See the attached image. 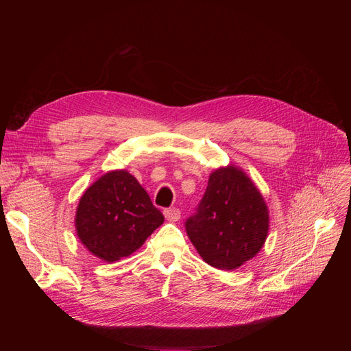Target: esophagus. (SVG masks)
<instances>
[{
  "mask_svg": "<svg viewBox=\"0 0 351 351\" xmlns=\"http://www.w3.org/2000/svg\"><path fill=\"white\" fill-rule=\"evenodd\" d=\"M164 215L169 222H176L180 219V209L178 208H168L164 210Z\"/></svg>",
  "mask_w": 351,
  "mask_h": 351,
  "instance_id": "esophagus-1",
  "label": "esophagus"
}]
</instances>
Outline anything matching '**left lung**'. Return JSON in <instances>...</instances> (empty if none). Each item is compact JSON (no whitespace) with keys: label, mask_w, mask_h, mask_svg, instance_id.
I'll return each mask as SVG.
<instances>
[{"label":"left lung","mask_w":351,"mask_h":351,"mask_svg":"<svg viewBox=\"0 0 351 351\" xmlns=\"http://www.w3.org/2000/svg\"><path fill=\"white\" fill-rule=\"evenodd\" d=\"M269 212L263 196L241 168L210 173L206 192L186 231L210 267L232 271L256 256L267 240Z\"/></svg>","instance_id":"1"}]
</instances>
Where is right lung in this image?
Masks as SVG:
<instances>
[{
	"label": "right lung",
	"mask_w": 351,
	"mask_h": 351,
	"mask_svg": "<svg viewBox=\"0 0 351 351\" xmlns=\"http://www.w3.org/2000/svg\"><path fill=\"white\" fill-rule=\"evenodd\" d=\"M162 222L161 210L125 169L104 174L88 187L74 218L83 246L105 262L129 256Z\"/></svg>",
	"instance_id": "right-lung-1"
}]
</instances>
